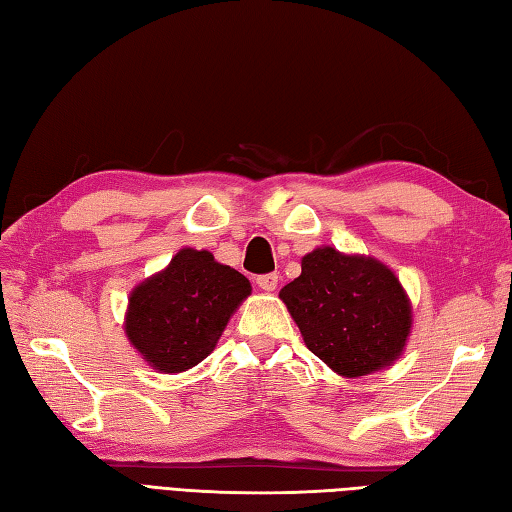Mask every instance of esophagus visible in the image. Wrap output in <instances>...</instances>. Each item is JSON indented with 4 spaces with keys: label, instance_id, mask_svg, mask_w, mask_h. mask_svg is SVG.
<instances>
[{
    "label": "esophagus",
    "instance_id": "34e87169",
    "mask_svg": "<svg viewBox=\"0 0 512 512\" xmlns=\"http://www.w3.org/2000/svg\"><path fill=\"white\" fill-rule=\"evenodd\" d=\"M277 284H279V277L275 275V273H270V275H262V277H257V286L262 288L264 292H275L277 290Z\"/></svg>",
    "mask_w": 512,
    "mask_h": 512
}]
</instances>
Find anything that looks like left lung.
<instances>
[{
  "label": "left lung",
  "instance_id": "1",
  "mask_svg": "<svg viewBox=\"0 0 512 512\" xmlns=\"http://www.w3.org/2000/svg\"><path fill=\"white\" fill-rule=\"evenodd\" d=\"M312 354L343 378L394 365L413 328L407 290L376 257L319 246L301 257V275L281 288Z\"/></svg>",
  "mask_w": 512,
  "mask_h": 512
}]
</instances>
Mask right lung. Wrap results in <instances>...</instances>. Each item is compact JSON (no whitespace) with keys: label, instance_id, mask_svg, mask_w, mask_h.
Returning <instances> with one entry per match:
<instances>
[{"label":"right lung","instance_id":"add662e5","mask_svg":"<svg viewBox=\"0 0 512 512\" xmlns=\"http://www.w3.org/2000/svg\"><path fill=\"white\" fill-rule=\"evenodd\" d=\"M250 281L215 262L209 250L184 246L160 273L129 292L125 334L140 358L160 374H180L209 356Z\"/></svg>","mask_w":512,"mask_h":512}]
</instances>
